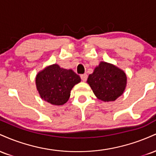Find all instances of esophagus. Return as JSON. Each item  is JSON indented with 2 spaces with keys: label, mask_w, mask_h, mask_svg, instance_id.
<instances>
[{
  "label": "esophagus",
  "mask_w": 156,
  "mask_h": 156,
  "mask_svg": "<svg viewBox=\"0 0 156 156\" xmlns=\"http://www.w3.org/2000/svg\"><path fill=\"white\" fill-rule=\"evenodd\" d=\"M87 77H88V76H87V73H84V74L80 75V78H81V80H83V81H86V80H87Z\"/></svg>",
  "instance_id": "obj_1"
}]
</instances>
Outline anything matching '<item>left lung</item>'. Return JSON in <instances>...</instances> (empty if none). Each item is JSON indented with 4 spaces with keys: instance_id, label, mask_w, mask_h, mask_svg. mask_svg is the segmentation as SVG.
Masks as SVG:
<instances>
[{
    "instance_id": "obj_1",
    "label": "left lung",
    "mask_w": 156,
    "mask_h": 156,
    "mask_svg": "<svg viewBox=\"0 0 156 156\" xmlns=\"http://www.w3.org/2000/svg\"><path fill=\"white\" fill-rule=\"evenodd\" d=\"M87 83L98 99L114 101L124 92L127 77L124 71L114 64L101 62L89 76Z\"/></svg>"
}]
</instances>
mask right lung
<instances>
[{"mask_svg": "<svg viewBox=\"0 0 156 156\" xmlns=\"http://www.w3.org/2000/svg\"><path fill=\"white\" fill-rule=\"evenodd\" d=\"M80 78L72 69L61 68L54 64L46 67L36 77V86L41 98L55 105L66 103L75 85Z\"/></svg>", "mask_w": 156, "mask_h": 156, "instance_id": "1", "label": "right lung"}]
</instances>
